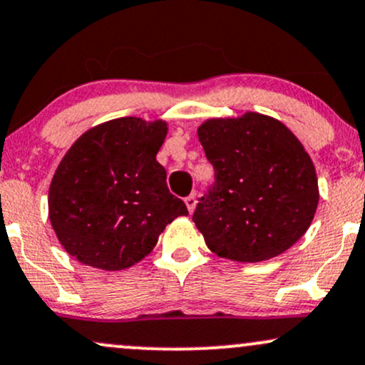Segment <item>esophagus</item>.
Wrapping results in <instances>:
<instances>
[{
    "label": "esophagus",
    "instance_id": "esophagus-1",
    "mask_svg": "<svg viewBox=\"0 0 365 365\" xmlns=\"http://www.w3.org/2000/svg\"><path fill=\"white\" fill-rule=\"evenodd\" d=\"M185 204H187V209H188V212H194V209H195V204H197V199H195V195L192 194V195H188V197H185Z\"/></svg>",
    "mask_w": 365,
    "mask_h": 365
}]
</instances>
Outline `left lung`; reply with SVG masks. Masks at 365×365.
Masks as SVG:
<instances>
[{"label":"left lung","mask_w":365,"mask_h":365,"mask_svg":"<svg viewBox=\"0 0 365 365\" xmlns=\"http://www.w3.org/2000/svg\"><path fill=\"white\" fill-rule=\"evenodd\" d=\"M215 185L200 197L194 223L220 257L261 262L307 232L317 202L316 168L282 121L259 113L212 118L197 130Z\"/></svg>","instance_id":"1"}]
</instances>
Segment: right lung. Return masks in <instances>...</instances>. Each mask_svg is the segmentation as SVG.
I'll list each match as a JSON object with an SVG mask.
<instances>
[{
	"label": "right lung",
	"instance_id": "right-lung-1",
	"mask_svg": "<svg viewBox=\"0 0 365 365\" xmlns=\"http://www.w3.org/2000/svg\"><path fill=\"white\" fill-rule=\"evenodd\" d=\"M166 121L135 116L87 130L58 165L49 220L58 240L86 266L127 269L142 261L175 217L187 216L156 161Z\"/></svg>",
	"mask_w": 365,
	"mask_h": 365
}]
</instances>
